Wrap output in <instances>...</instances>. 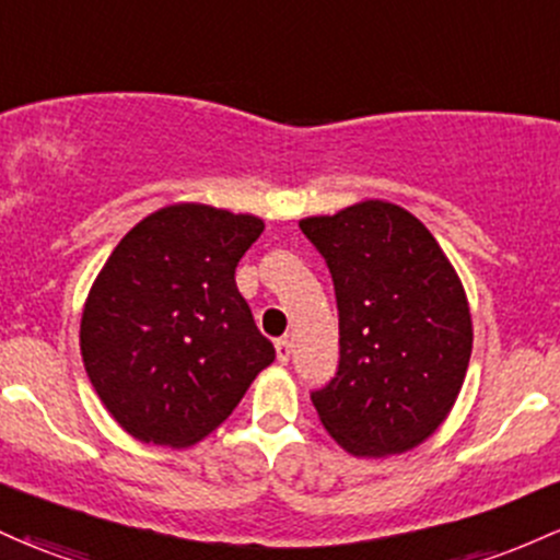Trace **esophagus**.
Wrapping results in <instances>:
<instances>
[{
  "mask_svg": "<svg viewBox=\"0 0 560 560\" xmlns=\"http://www.w3.org/2000/svg\"><path fill=\"white\" fill-rule=\"evenodd\" d=\"M290 355H292V342L276 340V359H279V364H290Z\"/></svg>",
  "mask_w": 560,
  "mask_h": 560,
  "instance_id": "obj_1",
  "label": "esophagus"
}]
</instances>
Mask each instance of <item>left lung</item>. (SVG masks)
I'll list each match as a JSON object with an SVG mask.
<instances>
[{"label":"left lung","mask_w":560,"mask_h":560,"mask_svg":"<svg viewBox=\"0 0 560 560\" xmlns=\"http://www.w3.org/2000/svg\"><path fill=\"white\" fill-rule=\"evenodd\" d=\"M322 252L340 313V364L311 393L355 457L415 450L457 401L472 350L468 298L425 225L390 201L300 220Z\"/></svg>","instance_id":"left-lung-1"}]
</instances>
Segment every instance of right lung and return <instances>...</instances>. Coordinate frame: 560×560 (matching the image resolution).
<instances>
[{"label": "right lung", "instance_id": "right-lung-1", "mask_svg": "<svg viewBox=\"0 0 560 560\" xmlns=\"http://www.w3.org/2000/svg\"><path fill=\"white\" fill-rule=\"evenodd\" d=\"M262 229L255 214L172 205L140 220L97 273L79 331L84 370L138 441L196 444L276 359L233 276Z\"/></svg>", "mask_w": 560, "mask_h": 560}]
</instances>
